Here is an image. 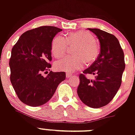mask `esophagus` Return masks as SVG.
Returning a JSON list of instances; mask_svg holds the SVG:
<instances>
[{
  "instance_id": "1",
  "label": "esophagus",
  "mask_w": 135,
  "mask_h": 135,
  "mask_svg": "<svg viewBox=\"0 0 135 135\" xmlns=\"http://www.w3.org/2000/svg\"><path fill=\"white\" fill-rule=\"evenodd\" d=\"M72 76V75H71L70 74H69V73H67L66 74V78H69L70 79V78H71Z\"/></svg>"
}]
</instances>
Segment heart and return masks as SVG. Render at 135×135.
Here are the masks:
<instances>
[{
    "instance_id": "1",
    "label": "heart",
    "mask_w": 135,
    "mask_h": 135,
    "mask_svg": "<svg viewBox=\"0 0 135 135\" xmlns=\"http://www.w3.org/2000/svg\"><path fill=\"white\" fill-rule=\"evenodd\" d=\"M69 45L75 46L73 49L74 57H66L55 63L54 66L58 70L74 72L83 68L85 63L90 64L97 59L100 47L94 36L87 31L81 30L68 34L66 38L57 35L51 45V52L56 58L66 54Z\"/></svg>"
}]
</instances>
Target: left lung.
Listing matches in <instances>:
<instances>
[{
    "label": "left lung",
    "mask_w": 135,
    "mask_h": 135,
    "mask_svg": "<svg viewBox=\"0 0 135 135\" xmlns=\"http://www.w3.org/2000/svg\"><path fill=\"white\" fill-rule=\"evenodd\" d=\"M98 38L100 53L83 74L96 75L90 80L79 75L77 93L81 102L92 108H100L111 101L120 89L126 65L124 54L114 35L98 28H88Z\"/></svg>",
    "instance_id": "left-lung-1"
}]
</instances>
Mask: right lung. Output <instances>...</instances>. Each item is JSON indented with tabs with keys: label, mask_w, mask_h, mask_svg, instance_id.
<instances>
[{
	"label": "right lung",
	"mask_w": 135,
	"mask_h": 135,
	"mask_svg": "<svg viewBox=\"0 0 135 135\" xmlns=\"http://www.w3.org/2000/svg\"><path fill=\"white\" fill-rule=\"evenodd\" d=\"M62 29L44 26L26 31L11 50L9 65L10 80L18 98L32 107L49 102L59 83L66 78L64 72L50 71L51 45L54 37Z\"/></svg>",
	"instance_id": "add662e5"
}]
</instances>
